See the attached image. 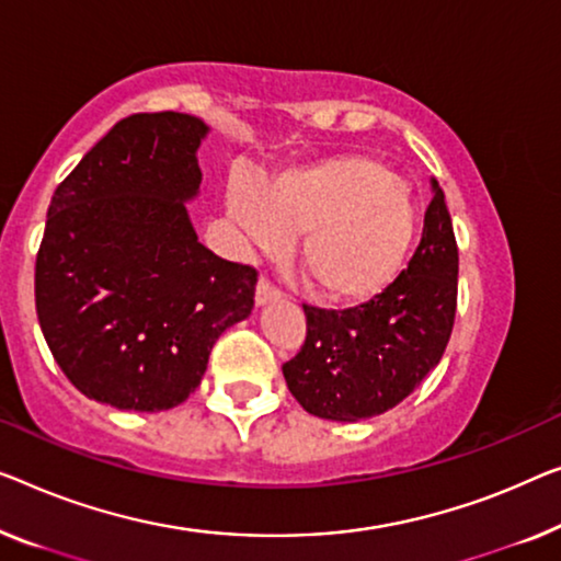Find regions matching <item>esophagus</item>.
I'll return each instance as SVG.
<instances>
[{
    "label": "esophagus",
    "mask_w": 561,
    "mask_h": 561,
    "mask_svg": "<svg viewBox=\"0 0 561 561\" xmlns=\"http://www.w3.org/2000/svg\"><path fill=\"white\" fill-rule=\"evenodd\" d=\"M279 297H282V291L274 287L270 279H266V277L259 279V284H256V305L274 302V299H279Z\"/></svg>",
    "instance_id": "obj_1"
}]
</instances>
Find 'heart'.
Segmentation results:
<instances>
[{"instance_id": "b5f03b06", "label": "heart", "mask_w": 561, "mask_h": 561, "mask_svg": "<svg viewBox=\"0 0 561 561\" xmlns=\"http://www.w3.org/2000/svg\"><path fill=\"white\" fill-rule=\"evenodd\" d=\"M229 214L262 249L297 241V266L312 295L360 305L398 277L415 239L408 183L360 153L328 156L284 171L270 186L241 179L229 188Z\"/></svg>"}]
</instances>
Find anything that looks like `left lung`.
<instances>
[{
	"label": "left lung",
	"instance_id": "1",
	"mask_svg": "<svg viewBox=\"0 0 561 561\" xmlns=\"http://www.w3.org/2000/svg\"><path fill=\"white\" fill-rule=\"evenodd\" d=\"M458 299V247L446 198L433 181L415 254L378 297L347 309L305 307L307 337L282 365L307 413L360 421L396 408L440 363Z\"/></svg>",
	"mask_w": 561,
	"mask_h": 561
}]
</instances>
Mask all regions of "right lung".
I'll return each mask as SVG.
<instances>
[{
  "mask_svg": "<svg viewBox=\"0 0 561 561\" xmlns=\"http://www.w3.org/2000/svg\"><path fill=\"white\" fill-rule=\"evenodd\" d=\"M204 121L136 113L57 186L35 264L49 353L82 396L169 411L198 388L219 334L252 314L256 270L201 244L183 201Z\"/></svg>",
  "mask_w": 561,
  "mask_h": 561,
  "instance_id": "1",
  "label": "right lung"
}]
</instances>
